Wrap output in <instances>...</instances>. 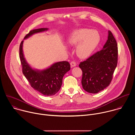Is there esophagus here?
<instances>
[{
  "instance_id": "obj_1",
  "label": "esophagus",
  "mask_w": 135,
  "mask_h": 135,
  "mask_svg": "<svg viewBox=\"0 0 135 135\" xmlns=\"http://www.w3.org/2000/svg\"><path fill=\"white\" fill-rule=\"evenodd\" d=\"M70 66H71V67H73L76 66V62H75V61H71V62H70Z\"/></svg>"
}]
</instances>
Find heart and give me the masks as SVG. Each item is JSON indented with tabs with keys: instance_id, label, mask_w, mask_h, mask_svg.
Here are the masks:
<instances>
[{
	"instance_id": "obj_1",
	"label": "heart",
	"mask_w": 135,
	"mask_h": 135,
	"mask_svg": "<svg viewBox=\"0 0 135 135\" xmlns=\"http://www.w3.org/2000/svg\"><path fill=\"white\" fill-rule=\"evenodd\" d=\"M100 41L98 32L89 29H80L73 31L69 37L70 45L76 47V54L81 58L89 56L97 47Z\"/></svg>"
}]
</instances>
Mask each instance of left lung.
<instances>
[{
	"mask_svg": "<svg viewBox=\"0 0 135 135\" xmlns=\"http://www.w3.org/2000/svg\"><path fill=\"white\" fill-rule=\"evenodd\" d=\"M118 44L112 32L108 31V40L103 49L86 60L81 62L82 71V85L89 93H97L110 83L118 64Z\"/></svg>",
	"mask_w": 135,
	"mask_h": 135,
	"instance_id": "1",
	"label": "left lung"
}]
</instances>
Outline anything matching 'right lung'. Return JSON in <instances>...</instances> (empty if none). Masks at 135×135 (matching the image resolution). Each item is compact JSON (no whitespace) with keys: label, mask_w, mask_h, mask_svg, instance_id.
I'll return each mask as SVG.
<instances>
[{"label":"right lung","mask_w":135,"mask_h":135,"mask_svg":"<svg viewBox=\"0 0 135 135\" xmlns=\"http://www.w3.org/2000/svg\"><path fill=\"white\" fill-rule=\"evenodd\" d=\"M47 28H40L30 31L25 37V39L32 35L47 30ZM22 41L19 48V56L22 68V73L31 87L44 95L55 94L60 89L64 75L70 69L68 61H61L54 64L49 68L42 71L31 68L26 62L22 50Z\"/></svg>","instance_id":"obj_1"}]
</instances>
